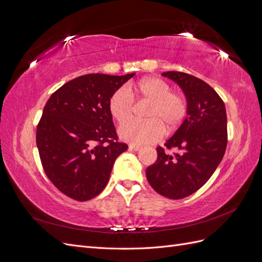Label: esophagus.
<instances>
[{
	"label": "esophagus",
	"instance_id": "1",
	"mask_svg": "<svg viewBox=\"0 0 262 262\" xmlns=\"http://www.w3.org/2000/svg\"><path fill=\"white\" fill-rule=\"evenodd\" d=\"M129 149H131V150H139V149H141V146L130 144V145H129Z\"/></svg>",
	"mask_w": 262,
	"mask_h": 262
}]
</instances>
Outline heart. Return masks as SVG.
<instances>
[{
    "label": "heart",
    "instance_id": "obj_1",
    "mask_svg": "<svg viewBox=\"0 0 262 262\" xmlns=\"http://www.w3.org/2000/svg\"><path fill=\"white\" fill-rule=\"evenodd\" d=\"M150 102L145 119L130 121L118 130L119 138L132 145H143L158 141L164 132L177 130L188 115V102L181 94L171 92L170 85L158 77H145L115 91L108 101V109L118 123L132 117L133 98Z\"/></svg>",
    "mask_w": 262,
    "mask_h": 262
}]
</instances>
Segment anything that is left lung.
Masks as SVG:
<instances>
[{"label": "left lung", "mask_w": 262, "mask_h": 262, "mask_svg": "<svg viewBox=\"0 0 262 262\" xmlns=\"http://www.w3.org/2000/svg\"><path fill=\"white\" fill-rule=\"evenodd\" d=\"M179 85L188 102L184 122L166 141V148L175 147L173 155L158 146L157 161L146 168L149 185L169 199H182L195 192L215 171L223 160L227 144V118L223 100L212 87L187 73H162Z\"/></svg>", "instance_id": "8db88e82"}]
</instances>
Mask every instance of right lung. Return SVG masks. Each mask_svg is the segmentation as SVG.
<instances>
[{
    "label": "right lung",
    "instance_id": "1",
    "mask_svg": "<svg viewBox=\"0 0 262 262\" xmlns=\"http://www.w3.org/2000/svg\"><path fill=\"white\" fill-rule=\"evenodd\" d=\"M134 75L78 76L47 101L37 126L39 155L52 184L74 200L98 195L117 157L128 149L118 142L108 101Z\"/></svg>",
    "mask_w": 262,
    "mask_h": 262
}]
</instances>
